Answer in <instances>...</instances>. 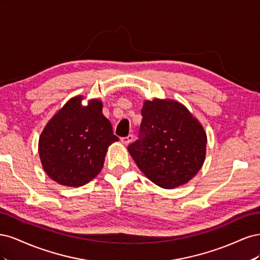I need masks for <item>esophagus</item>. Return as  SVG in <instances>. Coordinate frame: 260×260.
<instances>
[{"label":"esophagus","mask_w":260,"mask_h":260,"mask_svg":"<svg viewBox=\"0 0 260 260\" xmlns=\"http://www.w3.org/2000/svg\"><path fill=\"white\" fill-rule=\"evenodd\" d=\"M132 140H133V136H132V135H129L128 137H124V138H121V139H120L121 143H123V144H125V145L129 144Z\"/></svg>","instance_id":"esophagus-1"}]
</instances>
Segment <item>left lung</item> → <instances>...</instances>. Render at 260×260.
<instances>
[{
	"label": "left lung",
	"instance_id": "1",
	"mask_svg": "<svg viewBox=\"0 0 260 260\" xmlns=\"http://www.w3.org/2000/svg\"><path fill=\"white\" fill-rule=\"evenodd\" d=\"M139 140L128 151L147 179L162 188L187 183L202 168L207 136L199 119L180 102L144 101Z\"/></svg>",
	"mask_w": 260,
	"mask_h": 260
}]
</instances>
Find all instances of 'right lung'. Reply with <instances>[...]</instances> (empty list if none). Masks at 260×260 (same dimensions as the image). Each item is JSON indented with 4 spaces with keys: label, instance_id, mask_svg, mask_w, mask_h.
I'll list each match as a JSON object with an SVG mask.
<instances>
[{
    "label": "right lung",
    "instance_id": "right-lung-1",
    "mask_svg": "<svg viewBox=\"0 0 260 260\" xmlns=\"http://www.w3.org/2000/svg\"><path fill=\"white\" fill-rule=\"evenodd\" d=\"M82 95L70 99L39 138L42 167L60 185L89 183L103 168L108 146L119 140L102 113V101L92 99L82 105Z\"/></svg>",
    "mask_w": 260,
    "mask_h": 260
}]
</instances>
